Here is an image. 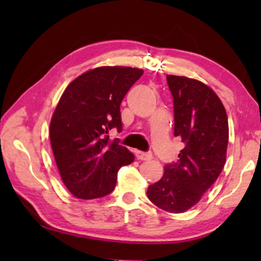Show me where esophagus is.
<instances>
[{"mask_svg":"<svg viewBox=\"0 0 261 261\" xmlns=\"http://www.w3.org/2000/svg\"><path fill=\"white\" fill-rule=\"evenodd\" d=\"M136 158L138 159V160H141V161H147V160H151L153 155H152V153L138 151V152H136Z\"/></svg>","mask_w":261,"mask_h":261,"instance_id":"34e87169","label":"esophagus"}]
</instances>
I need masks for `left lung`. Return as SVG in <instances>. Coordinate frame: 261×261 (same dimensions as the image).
I'll list each match as a JSON object with an SVG mask.
<instances>
[{
    "instance_id": "left-lung-1",
    "label": "left lung",
    "mask_w": 261,
    "mask_h": 261,
    "mask_svg": "<svg viewBox=\"0 0 261 261\" xmlns=\"http://www.w3.org/2000/svg\"><path fill=\"white\" fill-rule=\"evenodd\" d=\"M174 99V135L184 148L177 162L165 166L162 178L149 185L147 197L159 208L182 213L201 199L226 163L228 117L219 96L204 83L168 74Z\"/></svg>"
}]
</instances>
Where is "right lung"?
I'll list each match as a JSON object with an SVG mask.
<instances>
[{"label": "right lung", "instance_id": "1", "mask_svg": "<svg viewBox=\"0 0 261 261\" xmlns=\"http://www.w3.org/2000/svg\"><path fill=\"white\" fill-rule=\"evenodd\" d=\"M143 70L100 67L65 88L50 122V144L65 187L74 197L95 199L114 191L117 171L135 155L110 141L109 131H122L120 106Z\"/></svg>", "mask_w": 261, "mask_h": 261}]
</instances>
